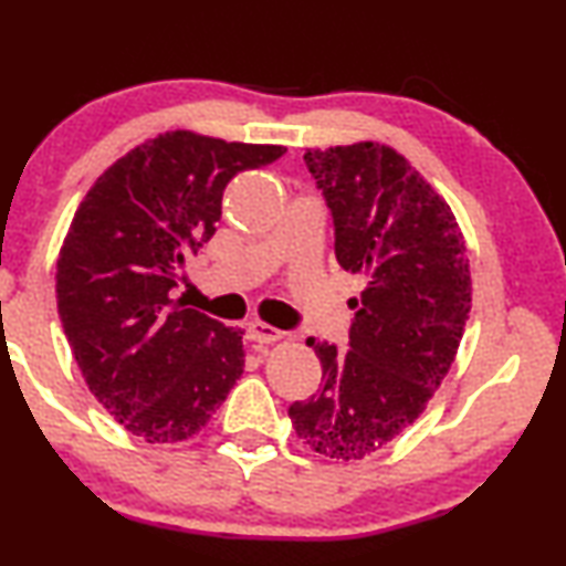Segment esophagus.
Listing matches in <instances>:
<instances>
[{
  "label": "esophagus",
  "mask_w": 566,
  "mask_h": 566,
  "mask_svg": "<svg viewBox=\"0 0 566 566\" xmlns=\"http://www.w3.org/2000/svg\"><path fill=\"white\" fill-rule=\"evenodd\" d=\"M249 333H251V338L256 340V344H274V340L284 338V333L280 328H274V325H266L261 321L249 323Z\"/></svg>",
  "instance_id": "obj_1"
}]
</instances>
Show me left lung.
I'll list each match as a JSON object with an SVG mask.
<instances>
[{"mask_svg":"<svg viewBox=\"0 0 566 566\" xmlns=\"http://www.w3.org/2000/svg\"><path fill=\"white\" fill-rule=\"evenodd\" d=\"M336 226L338 264L364 280L348 348L307 338L321 392L290 408L302 443L359 461L416 423L441 387L472 310L464 233L431 181L385 143L307 148Z\"/></svg>","mask_w":566,"mask_h":566,"instance_id":"left-lung-1","label":"left lung"}]
</instances>
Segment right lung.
I'll list each match as a JSON object with an SVG mask.
<instances>
[{"mask_svg": "<svg viewBox=\"0 0 566 566\" xmlns=\"http://www.w3.org/2000/svg\"><path fill=\"white\" fill-rule=\"evenodd\" d=\"M284 150L161 133L117 158L71 220L55 264L63 333L92 395L143 441L192 439L243 374V331L171 290L214 235L228 181Z\"/></svg>", "mask_w": 566, "mask_h": 566, "instance_id": "1", "label": "right lung"}]
</instances>
